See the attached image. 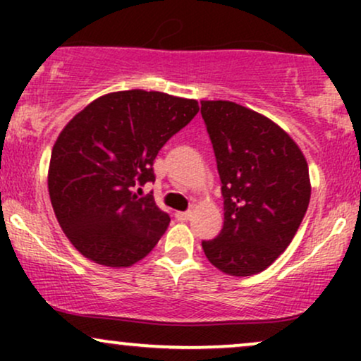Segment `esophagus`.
Instances as JSON below:
<instances>
[{"mask_svg":"<svg viewBox=\"0 0 361 361\" xmlns=\"http://www.w3.org/2000/svg\"><path fill=\"white\" fill-rule=\"evenodd\" d=\"M192 215H193L192 210H186V212H176L175 217L178 219V221L186 222V221H190V219H192Z\"/></svg>","mask_w":361,"mask_h":361,"instance_id":"34e87169","label":"esophagus"}]
</instances>
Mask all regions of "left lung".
Returning <instances> with one entry per match:
<instances>
[{
  "label": "left lung",
  "mask_w": 361,
  "mask_h": 361,
  "mask_svg": "<svg viewBox=\"0 0 361 361\" xmlns=\"http://www.w3.org/2000/svg\"><path fill=\"white\" fill-rule=\"evenodd\" d=\"M200 103L224 197L221 234L202 247L227 275H255L287 250L307 212V161L270 118L234 102Z\"/></svg>",
  "instance_id": "obj_1"
}]
</instances>
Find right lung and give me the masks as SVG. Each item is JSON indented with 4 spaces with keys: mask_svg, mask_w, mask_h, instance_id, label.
<instances>
[{
    "mask_svg": "<svg viewBox=\"0 0 361 361\" xmlns=\"http://www.w3.org/2000/svg\"><path fill=\"white\" fill-rule=\"evenodd\" d=\"M198 110V102L159 91H117L64 127L52 149L49 195L59 226L85 258L122 268L152 251L169 215L135 188L156 180L157 152Z\"/></svg>",
    "mask_w": 361,
    "mask_h": 361,
    "instance_id": "add662e5",
    "label": "right lung"
}]
</instances>
